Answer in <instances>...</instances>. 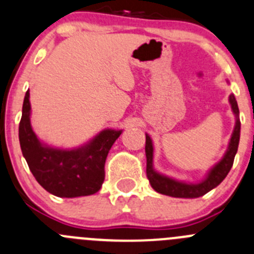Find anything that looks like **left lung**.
<instances>
[{"label": "left lung", "instance_id": "1", "mask_svg": "<svg viewBox=\"0 0 254 254\" xmlns=\"http://www.w3.org/2000/svg\"><path fill=\"white\" fill-rule=\"evenodd\" d=\"M229 103L231 108L236 116V125L232 132L231 139H229L228 148L226 153L222 157L221 161L213 166L208 171L203 181L198 183H187L182 181H177L175 178L167 177L165 175L157 172L153 167V143L148 134L146 133V158H147V178L151 183L152 188L161 194L171 195L176 198H197L204 195L209 190L216 188L222 181L226 178L228 172L233 166L234 156L237 153L238 143H240L241 136V121H240V110H238L237 101L234 95L229 96Z\"/></svg>", "mask_w": 254, "mask_h": 254}]
</instances>
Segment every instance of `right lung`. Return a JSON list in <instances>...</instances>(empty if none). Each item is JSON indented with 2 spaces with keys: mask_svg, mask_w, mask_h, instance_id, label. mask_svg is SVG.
Returning <instances> with one entry per match:
<instances>
[{
  "mask_svg": "<svg viewBox=\"0 0 254 254\" xmlns=\"http://www.w3.org/2000/svg\"><path fill=\"white\" fill-rule=\"evenodd\" d=\"M122 129H103L83 146L62 149L45 144L31 126L30 91L26 92L18 127L22 154L36 181L53 195L81 197L98 192L105 181L107 154Z\"/></svg>",
  "mask_w": 254,
  "mask_h": 254,
  "instance_id": "obj_1",
  "label": "right lung"
}]
</instances>
